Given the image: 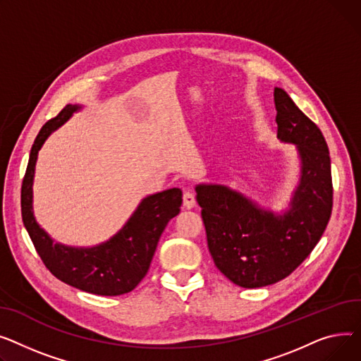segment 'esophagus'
I'll use <instances>...</instances> for the list:
<instances>
[{"label": "esophagus", "instance_id": "obj_1", "mask_svg": "<svg viewBox=\"0 0 361 361\" xmlns=\"http://www.w3.org/2000/svg\"><path fill=\"white\" fill-rule=\"evenodd\" d=\"M195 195L190 190H185L183 192V205L185 208H194L195 207Z\"/></svg>", "mask_w": 361, "mask_h": 361}]
</instances>
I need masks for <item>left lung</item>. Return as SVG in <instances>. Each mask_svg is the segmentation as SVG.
<instances>
[{
    "label": "left lung",
    "mask_w": 361,
    "mask_h": 361,
    "mask_svg": "<svg viewBox=\"0 0 361 361\" xmlns=\"http://www.w3.org/2000/svg\"><path fill=\"white\" fill-rule=\"evenodd\" d=\"M277 138L298 145L300 182L283 214L258 207L224 185H197V201L216 267L236 286L265 287L298 268L322 238L332 211L326 141L280 87L274 89Z\"/></svg>",
    "instance_id": "8db88e82"
}]
</instances>
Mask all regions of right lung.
<instances>
[{"label": "right lung", "mask_w": 361, "mask_h": 361, "mask_svg": "<svg viewBox=\"0 0 361 361\" xmlns=\"http://www.w3.org/2000/svg\"><path fill=\"white\" fill-rule=\"evenodd\" d=\"M80 108L67 104L39 131L21 185V217L40 259L58 280L92 294L119 295L134 290L145 277L164 227L179 214L182 190L172 188L144 198L131 219L108 242L93 247L54 243L36 223L32 211L35 166L45 140Z\"/></svg>", "instance_id": "1"}]
</instances>
